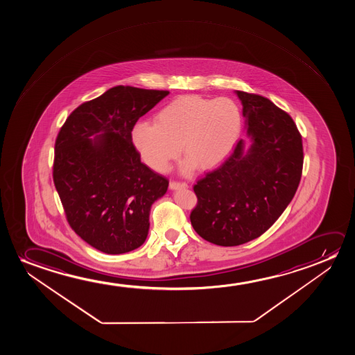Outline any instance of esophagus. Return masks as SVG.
I'll return each instance as SVG.
<instances>
[{
  "mask_svg": "<svg viewBox=\"0 0 355 355\" xmlns=\"http://www.w3.org/2000/svg\"><path fill=\"white\" fill-rule=\"evenodd\" d=\"M188 184L185 182H178V180H171L170 188L171 189H180V188H187Z\"/></svg>",
  "mask_w": 355,
  "mask_h": 355,
  "instance_id": "esophagus-1",
  "label": "esophagus"
}]
</instances>
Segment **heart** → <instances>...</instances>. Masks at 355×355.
Segmentation results:
<instances>
[{
	"label": "heart",
	"instance_id": "heart-1",
	"mask_svg": "<svg viewBox=\"0 0 355 355\" xmlns=\"http://www.w3.org/2000/svg\"><path fill=\"white\" fill-rule=\"evenodd\" d=\"M241 130L238 105L227 97L183 96L156 114L155 123H137L132 138L146 165L166 172L182 150L187 168L209 170L223 162Z\"/></svg>",
	"mask_w": 355,
	"mask_h": 355
}]
</instances>
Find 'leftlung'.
<instances>
[{
    "label": "left lung",
    "instance_id": "1",
    "mask_svg": "<svg viewBox=\"0 0 355 355\" xmlns=\"http://www.w3.org/2000/svg\"><path fill=\"white\" fill-rule=\"evenodd\" d=\"M236 94L252 146L245 153L240 139L193 187L198 204L191 225L219 246H238L266 233L293 199L303 170L302 136L292 117L263 96Z\"/></svg>",
    "mask_w": 355,
    "mask_h": 355
}]
</instances>
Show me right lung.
<instances>
[{
    "instance_id": "right-lung-1",
    "label": "right lung",
    "mask_w": 355,
    "mask_h": 355,
    "mask_svg": "<svg viewBox=\"0 0 355 355\" xmlns=\"http://www.w3.org/2000/svg\"><path fill=\"white\" fill-rule=\"evenodd\" d=\"M168 93L115 86L76 107L59 131L54 185L69 225L98 251L120 254L146 241L151 205L168 180L141 162L132 130Z\"/></svg>"
}]
</instances>
